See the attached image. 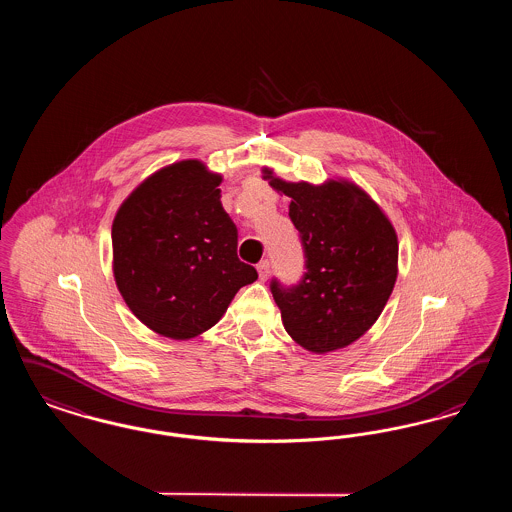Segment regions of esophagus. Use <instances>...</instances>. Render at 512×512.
I'll return each mask as SVG.
<instances>
[{"mask_svg":"<svg viewBox=\"0 0 512 512\" xmlns=\"http://www.w3.org/2000/svg\"><path fill=\"white\" fill-rule=\"evenodd\" d=\"M257 270H259V278H261V280H267L268 274H270V263H268V261H261V263L257 265Z\"/></svg>","mask_w":512,"mask_h":512,"instance_id":"esophagus-1","label":"esophagus"}]
</instances>
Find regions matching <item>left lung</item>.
I'll use <instances>...</instances> for the list:
<instances>
[{
	"instance_id": "8db88e82",
	"label": "left lung",
	"mask_w": 512,
	"mask_h": 512,
	"mask_svg": "<svg viewBox=\"0 0 512 512\" xmlns=\"http://www.w3.org/2000/svg\"><path fill=\"white\" fill-rule=\"evenodd\" d=\"M263 178L292 197L290 219L305 251L307 272L299 284H270L286 332L318 355L351 345L378 320L393 292L395 228L353 182H286L270 169H263Z\"/></svg>"
}]
</instances>
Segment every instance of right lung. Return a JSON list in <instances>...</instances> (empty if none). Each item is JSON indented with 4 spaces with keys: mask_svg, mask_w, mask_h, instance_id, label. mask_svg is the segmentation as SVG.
<instances>
[{
    "mask_svg": "<svg viewBox=\"0 0 512 512\" xmlns=\"http://www.w3.org/2000/svg\"><path fill=\"white\" fill-rule=\"evenodd\" d=\"M222 176L197 159L153 172L113 220V274L153 332L190 340L219 322L257 270L238 259V228L220 203Z\"/></svg>",
    "mask_w": 512,
    "mask_h": 512,
    "instance_id": "obj_1",
    "label": "right lung"
}]
</instances>
